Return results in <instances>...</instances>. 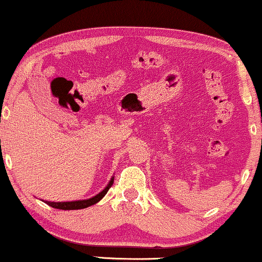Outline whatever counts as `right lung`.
<instances>
[{
    "instance_id": "1",
    "label": "right lung",
    "mask_w": 262,
    "mask_h": 262,
    "mask_svg": "<svg viewBox=\"0 0 262 262\" xmlns=\"http://www.w3.org/2000/svg\"><path fill=\"white\" fill-rule=\"evenodd\" d=\"M113 181H115V177H111L108 184L104 188V190H101L99 194L96 196L91 197V199L87 200H78V201H68V202H51V201H43L45 203H47L48 206H51L55 209H62V210H77V209H84V208L91 207L93 204L99 202V201L103 199V197L107 194L108 189L112 187Z\"/></svg>"
}]
</instances>
